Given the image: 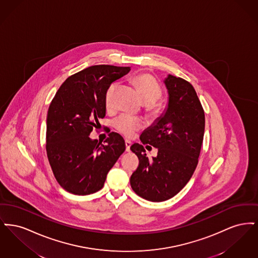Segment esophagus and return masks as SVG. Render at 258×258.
Returning a JSON list of instances; mask_svg holds the SVG:
<instances>
[{
    "label": "esophagus",
    "mask_w": 258,
    "mask_h": 258,
    "mask_svg": "<svg viewBox=\"0 0 258 258\" xmlns=\"http://www.w3.org/2000/svg\"><path fill=\"white\" fill-rule=\"evenodd\" d=\"M124 143H125V151L130 152L131 151V146H132V142L128 141V140H125Z\"/></svg>",
    "instance_id": "esophagus-1"
}]
</instances>
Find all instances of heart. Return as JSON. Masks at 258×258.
Instances as JSON below:
<instances>
[{"instance_id":"b5f03b06","label":"heart","mask_w":258,"mask_h":258,"mask_svg":"<svg viewBox=\"0 0 258 258\" xmlns=\"http://www.w3.org/2000/svg\"><path fill=\"white\" fill-rule=\"evenodd\" d=\"M133 82L138 90L142 101L150 107L156 103L161 97V89L155 78L147 74H142L135 76ZM117 87V83L113 82L106 90L105 93V105L107 109L113 107L112 96ZM114 127L126 137H132L136 132L143 127L144 123L139 118L134 117L128 114H121L113 121Z\"/></svg>"}]
</instances>
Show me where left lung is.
I'll return each mask as SVG.
<instances>
[{"mask_svg":"<svg viewBox=\"0 0 258 258\" xmlns=\"http://www.w3.org/2000/svg\"><path fill=\"white\" fill-rule=\"evenodd\" d=\"M163 82L167 106L140 135L143 144L158 149V155L148 158L142 145L131 146L139 159L131 185L136 195L153 202L171 198L187 184L197 168L205 130L204 110L192 85L171 74Z\"/></svg>","mask_w":258,"mask_h":258,"instance_id":"left-lung-1","label":"left lung"}]
</instances>
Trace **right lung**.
<instances>
[{"label":"right lung","instance_id":"1","mask_svg":"<svg viewBox=\"0 0 258 258\" xmlns=\"http://www.w3.org/2000/svg\"><path fill=\"white\" fill-rule=\"evenodd\" d=\"M128 67L92 66L70 76L50 103L46 118V152L57 182L67 191L91 195L102 188L125 150L123 137L111 133L102 145L90 138L106 112L105 93Z\"/></svg>","mask_w":258,"mask_h":258}]
</instances>
